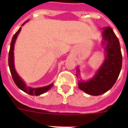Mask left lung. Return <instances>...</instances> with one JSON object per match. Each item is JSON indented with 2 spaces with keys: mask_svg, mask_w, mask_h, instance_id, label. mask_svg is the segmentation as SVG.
<instances>
[{
  "mask_svg": "<svg viewBox=\"0 0 128 128\" xmlns=\"http://www.w3.org/2000/svg\"><path fill=\"white\" fill-rule=\"evenodd\" d=\"M102 34V44L104 48V61L90 80H78L80 89L93 96L104 94L114 86L122 67L121 46L117 37L109 26L104 28ZM80 71L78 66L76 70L78 78L80 76Z\"/></svg>",
  "mask_w": 128,
  "mask_h": 128,
  "instance_id": "1",
  "label": "left lung"
}]
</instances>
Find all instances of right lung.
I'll use <instances>...</instances> for the list:
<instances>
[{"label":"right lung","mask_w":128,"mask_h":128,"mask_svg":"<svg viewBox=\"0 0 128 128\" xmlns=\"http://www.w3.org/2000/svg\"><path fill=\"white\" fill-rule=\"evenodd\" d=\"M28 20H26L25 22L22 24V26H23L24 24L26 23ZM21 27L18 29V31L13 36V38L11 42V44H10V53H9V58H8V62H9V67H10V72L12 76L13 80L16 84V85L18 86L19 88L22 90V91L26 92L27 94H31L33 96H38V95H40V94L44 93L48 90H49L53 86V83L50 84L49 85L46 86H44V87H41V88H32L29 86H26V85L24 83L22 78L18 75L17 72L16 71L15 66H14V44H15L16 40L17 39L18 34L20 32Z\"/></svg>","instance_id":"obj_1"}]
</instances>
